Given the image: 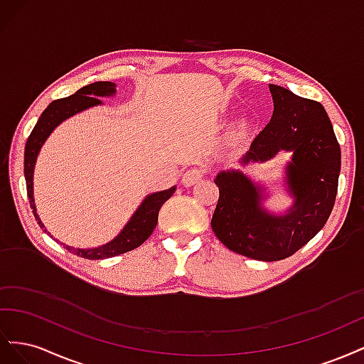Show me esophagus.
<instances>
[{"mask_svg":"<svg viewBox=\"0 0 364 364\" xmlns=\"http://www.w3.org/2000/svg\"><path fill=\"white\" fill-rule=\"evenodd\" d=\"M203 176H205V168H190L183 173L182 183L185 186H193L197 182H200Z\"/></svg>","mask_w":364,"mask_h":364,"instance_id":"1","label":"esophagus"}]
</instances>
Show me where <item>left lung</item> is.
Returning <instances> with one entry per match:
<instances>
[{
  "label": "left lung",
  "mask_w": 364,
  "mask_h": 364,
  "mask_svg": "<svg viewBox=\"0 0 364 364\" xmlns=\"http://www.w3.org/2000/svg\"><path fill=\"white\" fill-rule=\"evenodd\" d=\"M273 115L253 139L241 164L266 162L291 151L287 188L294 203L284 215L261 205L262 188L238 170L220 171L214 179L218 202L211 220L217 238L232 252L259 261L291 257L321 230L337 196L340 146L323 106L270 85Z\"/></svg>",
  "instance_id": "obj_1"
}]
</instances>
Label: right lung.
Masks as SVG:
<instances>
[{
	"label": "right lung",
	"instance_id": "add662e5",
	"mask_svg": "<svg viewBox=\"0 0 364 364\" xmlns=\"http://www.w3.org/2000/svg\"><path fill=\"white\" fill-rule=\"evenodd\" d=\"M115 86L117 85L112 82H95L80 87L79 91L70 97L59 98V100L51 102L47 106L46 111H43L42 115L39 117L36 126L33 127L31 134L27 139L26 151H24V176H26V183H27V196L30 200V208L33 214H35L38 225L46 230L48 235L50 232L41 222V218L36 213L35 199H33V171H35V164L39 155V150L43 146L46 139L50 136L51 132L56 129L62 121L85 111L87 107L102 105V100L98 97L114 95L117 92ZM174 191H176V186H171L168 190L147 196L144 202H142L135 211V214L132 215L127 225L123 228V230H121L112 241H109V243L103 246H98L94 249H75L63 243L62 245L68 252L74 253V255L86 258V259L112 258V257L121 255V253L134 250L144 243V241L151 235L153 229H155L158 225V215H159L161 206L170 199Z\"/></svg>",
	"mask_w": 364,
	"mask_h": 364
}]
</instances>
